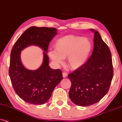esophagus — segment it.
Wrapping results in <instances>:
<instances>
[{"mask_svg":"<svg viewBox=\"0 0 122 122\" xmlns=\"http://www.w3.org/2000/svg\"><path fill=\"white\" fill-rule=\"evenodd\" d=\"M62 76L64 77H66L67 76V74L65 72H64L62 73Z\"/></svg>","mask_w":122,"mask_h":122,"instance_id":"34e87169","label":"esophagus"}]
</instances>
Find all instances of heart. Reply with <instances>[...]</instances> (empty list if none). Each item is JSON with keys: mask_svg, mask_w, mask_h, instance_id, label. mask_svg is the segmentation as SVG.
<instances>
[{"mask_svg": "<svg viewBox=\"0 0 122 122\" xmlns=\"http://www.w3.org/2000/svg\"><path fill=\"white\" fill-rule=\"evenodd\" d=\"M55 51H50L49 55L54 62L63 63L67 58L69 67L77 70L85 66L92 54L93 45L89 38L74 35H66L57 39L54 43Z\"/></svg>", "mask_w": 122, "mask_h": 122, "instance_id": "heart-1", "label": "heart"}]
</instances>
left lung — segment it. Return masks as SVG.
I'll return each instance as SVG.
<instances>
[{
	"label": "left lung",
	"instance_id": "1",
	"mask_svg": "<svg viewBox=\"0 0 122 122\" xmlns=\"http://www.w3.org/2000/svg\"><path fill=\"white\" fill-rule=\"evenodd\" d=\"M94 49L85 66L68 75L71 86L69 97L73 103L86 107L100 101L108 92L113 77L111 52L97 30Z\"/></svg>",
	"mask_w": 122,
	"mask_h": 122
}]
</instances>
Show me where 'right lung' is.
<instances>
[{
    "label": "right lung",
    "mask_w": 122,
    "mask_h": 122,
    "mask_svg": "<svg viewBox=\"0 0 122 122\" xmlns=\"http://www.w3.org/2000/svg\"><path fill=\"white\" fill-rule=\"evenodd\" d=\"M55 28L31 27L18 39L10 53L9 75L14 90L24 102L41 105L49 100L55 87L62 80V71L50 67L47 55L50 42L57 34ZM30 45L41 48L44 52L41 66L36 71L24 67L20 60L21 51Z\"/></svg>",
    "instance_id": "add662e5"
}]
</instances>
